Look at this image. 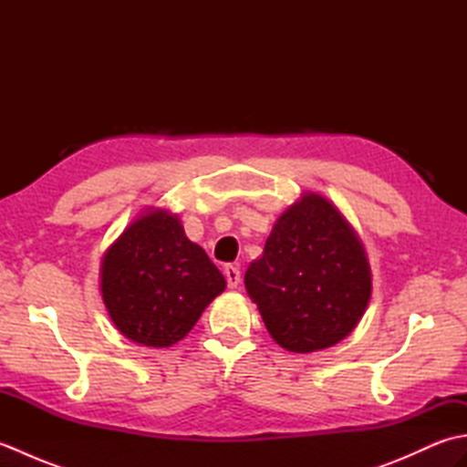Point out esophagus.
<instances>
[{
  "label": "esophagus",
  "mask_w": 467,
  "mask_h": 467,
  "mask_svg": "<svg viewBox=\"0 0 467 467\" xmlns=\"http://www.w3.org/2000/svg\"><path fill=\"white\" fill-rule=\"evenodd\" d=\"M224 276H226V283L231 289H236V286L241 285V269L234 265H226L224 266Z\"/></svg>",
  "instance_id": "obj_1"
}]
</instances>
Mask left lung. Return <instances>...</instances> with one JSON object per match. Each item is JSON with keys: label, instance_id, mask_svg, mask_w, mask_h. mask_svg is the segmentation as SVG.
Here are the masks:
<instances>
[{"label": "left lung", "instance_id": "obj_1", "mask_svg": "<svg viewBox=\"0 0 467 467\" xmlns=\"http://www.w3.org/2000/svg\"><path fill=\"white\" fill-rule=\"evenodd\" d=\"M244 286L283 349L313 353L339 343L361 321L371 269L339 208L305 192L275 223Z\"/></svg>", "mask_w": 467, "mask_h": 467}]
</instances>
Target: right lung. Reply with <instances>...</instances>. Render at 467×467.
Listing matches in <instances>:
<instances>
[{"instance_id":"add662e5","label":"right lung","mask_w":467,"mask_h":467,"mask_svg":"<svg viewBox=\"0 0 467 467\" xmlns=\"http://www.w3.org/2000/svg\"><path fill=\"white\" fill-rule=\"evenodd\" d=\"M226 281L202 246L188 241L181 218L150 208L106 251L102 299L128 339L162 349L188 335Z\"/></svg>"}]
</instances>
